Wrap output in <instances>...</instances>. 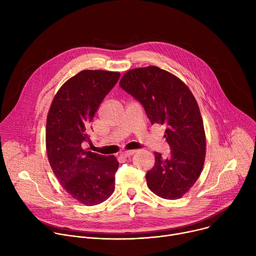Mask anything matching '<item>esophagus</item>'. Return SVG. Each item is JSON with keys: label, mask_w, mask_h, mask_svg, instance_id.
<instances>
[{"label": "esophagus", "mask_w": 256, "mask_h": 256, "mask_svg": "<svg viewBox=\"0 0 256 256\" xmlns=\"http://www.w3.org/2000/svg\"><path fill=\"white\" fill-rule=\"evenodd\" d=\"M136 150H130V151H124V152H122V156H124V157H130L132 155H134V153H136Z\"/></svg>", "instance_id": "34e87169"}]
</instances>
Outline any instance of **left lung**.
Returning <instances> with one entry per match:
<instances>
[{
    "mask_svg": "<svg viewBox=\"0 0 256 256\" xmlns=\"http://www.w3.org/2000/svg\"><path fill=\"white\" fill-rule=\"evenodd\" d=\"M120 86L144 108L151 124L166 126L171 152L146 174L148 188L166 200L186 194L200 175L206 156V134L196 100L188 87L171 72L155 66L132 68Z\"/></svg>",
    "mask_w": 256,
    "mask_h": 256,
    "instance_id": "obj_1",
    "label": "left lung"
}]
</instances>
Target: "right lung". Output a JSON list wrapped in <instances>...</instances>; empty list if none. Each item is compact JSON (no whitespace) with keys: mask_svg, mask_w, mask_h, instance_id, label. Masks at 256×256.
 <instances>
[{"mask_svg":"<svg viewBox=\"0 0 256 256\" xmlns=\"http://www.w3.org/2000/svg\"><path fill=\"white\" fill-rule=\"evenodd\" d=\"M118 72L85 70L56 94L46 118V142L52 169L64 190L85 206L103 202L114 190L118 162L83 149L104 97L118 83Z\"/></svg>","mask_w":256,"mask_h":256,"instance_id":"right-lung-1","label":"right lung"}]
</instances>
